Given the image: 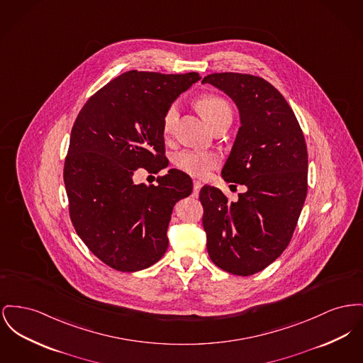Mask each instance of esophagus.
Segmentation results:
<instances>
[{
  "instance_id": "esophagus-1",
  "label": "esophagus",
  "mask_w": 363,
  "mask_h": 363,
  "mask_svg": "<svg viewBox=\"0 0 363 363\" xmlns=\"http://www.w3.org/2000/svg\"><path fill=\"white\" fill-rule=\"evenodd\" d=\"M200 189H201V182L200 181H193V194L194 196H197L199 192H200Z\"/></svg>"
}]
</instances>
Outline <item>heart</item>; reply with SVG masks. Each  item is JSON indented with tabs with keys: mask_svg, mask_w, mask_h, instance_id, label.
<instances>
[{
	"mask_svg": "<svg viewBox=\"0 0 363 363\" xmlns=\"http://www.w3.org/2000/svg\"><path fill=\"white\" fill-rule=\"evenodd\" d=\"M197 106H199L201 115L210 125H213L215 121H218L223 115L232 113L228 103L218 96H204L199 100ZM177 119H178V106L171 104L163 116L164 134H169L172 131ZM174 163L177 164V167H179L181 170H184L188 174H192L196 177H204L216 167L218 157L210 152L181 150L175 155Z\"/></svg>",
	"mask_w": 363,
	"mask_h": 363,
	"instance_id": "heart-1",
	"label": "heart"
}]
</instances>
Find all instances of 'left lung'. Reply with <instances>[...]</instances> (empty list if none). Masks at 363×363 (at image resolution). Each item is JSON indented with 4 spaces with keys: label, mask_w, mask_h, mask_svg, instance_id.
Listing matches in <instances>:
<instances>
[{
    "label": "left lung",
    "mask_w": 363,
    "mask_h": 363,
    "mask_svg": "<svg viewBox=\"0 0 363 363\" xmlns=\"http://www.w3.org/2000/svg\"><path fill=\"white\" fill-rule=\"evenodd\" d=\"M201 84L223 91L238 109L240 128L220 175L247 186L237 201L215 186L201 188L207 251L222 270L251 276L284 252L296 228L307 194L304 135L292 108L263 78L222 72Z\"/></svg>",
    "instance_id": "8db88e82"
}]
</instances>
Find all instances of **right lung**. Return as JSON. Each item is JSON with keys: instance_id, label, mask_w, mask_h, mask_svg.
<instances>
[{"instance_id": "obj_1", "label": "right lung", "mask_w": 363, "mask_h": 363, "mask_svg": "<svg viewBox=\"0 0 363 363\" xmlns=\"http://www.w3.org/2000/svg\"><path fill=\"white\" fill-rule=\"evenodd\" d=\"M200 79L128 71L93 94L74 123L65 164L69 216L87 248L118 272L144 270L169 248L171 213L192 193V178L171 169L145 186L133 177L167 167L164 112Z\"/></svg>"}]
</instances>
